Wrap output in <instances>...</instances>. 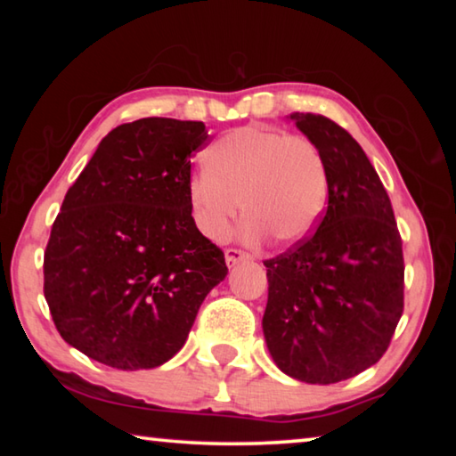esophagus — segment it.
Returning <instances> with one entry per match:
<instances>
[{"instance_id":"obj_1","label":"esophagus","mask_w":456,"mask_h":456,"mask_svg":"<svg viewBox=\"0 0 456 456\" xmlns=\"http://www.w3.org/2000/svg\"><path fill=\"white\" fill-rule=\"evenodd\" d=\"M243 259H251L249 253L237 249V247H227L225 249V261L229 267H233L235 264H239V261H243Z\"/></svg>"}]
</instances>
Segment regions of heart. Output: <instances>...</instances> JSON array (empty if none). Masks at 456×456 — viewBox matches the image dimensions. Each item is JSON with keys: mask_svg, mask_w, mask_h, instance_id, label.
<instances>
[{"mask_svg": "<svg viewBox=\"0 0 456 456\" xmlns=\"http://www.w3.org/2000/svg\"><path fill=\"white\" fill-rule=\"evenodd\" d=\"M330 176L318 144L307 136L245 126L207 151V167L191 175L187 195L197 229L223 239L243 213L241 235L275 243L304 241L328 203Z\"/></svg>", "mask_w": 456, "mask_h": 456, "instance_id": "heart-1", "label": "heart"}]
</instances>
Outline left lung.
I'll use <instances>...</instances> for the list:
<instances>
[{"mask_svg": "<svg viewBox=\"0 0 456 456\" xmlns=\"http://www.w3.org/2000/svg\"><path fill=\"white\" fill-rule=\"evenodd\" d=\"M291 120L326 160L328 207L310 237L264 261V336L281 372L334 384L388 350L404 310L403 239L388 192L348 130L312 112Z\"/></svg>", "mask_w": 456, "mask_h": 456, "instance_id": "left-lung-1", "label": "left lung"}]
</instances>
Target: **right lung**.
<instances>
[{
	"label": "right lung",
	"mask_w": 456,
	"mask_h": 456,
	"mask_svg": "<svg viewBox=\"0 0 456 456\" xmlns=\"http://www.w3.org/2000/svg\"><path fill=\"white\" fill-rule=\"evenodd\" d=\"M203 122L110 130L68 189L44 253V296L68 344L118 370L157 368L187 342L225 256L195 225L187 183Z\"/></svg>",
	"instance_id": "add662e5"
}]
</instances>
